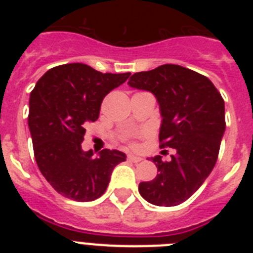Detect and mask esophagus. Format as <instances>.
Masks as SVG:
<instances>
[{
	"instance_id": "esophagus-1",
	"label": "esophagus",
	"mask_w": 253,
	"mask_h": 253,
	"mask_svg": "<svg viewBox=\"0 0 253 253\" xmlns=\"http://www.w3.org/2000/svg\"><path fill=\"white\" fill-rule=\"evenodd\" d=\"M128 160L130 161V162H140V161H142V158L140 157H138V156H133V154H129L128 156Z\"/></svg>"
}]
</instances>
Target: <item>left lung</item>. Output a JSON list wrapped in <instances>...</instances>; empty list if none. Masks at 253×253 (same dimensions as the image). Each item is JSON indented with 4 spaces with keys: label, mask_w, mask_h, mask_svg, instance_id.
<instances>
[{
    "label": "left lung",
    "mask_w": 253,
    "mask_h": 253,
    "mask_svg": "<svg viewBox=\"0 0 253 253\" xmlns=\"http://www.w3.org/2000/svg\"><path fill=\"white\" fill-rule=\"evenodd\" d=\"M128 84L153 93L160 104L161 148H173L171 161L152 157L158 169L140 182L139 194L158 207L186 202L210 175L225 130L224 100L213 82L177 64L134 73Z\"/></svg>",
    "instance_id": "left-lung-1"
}]
</instances>
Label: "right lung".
<instances>
[{"mask_svg":"<svg viewBox=\"0 0 253 253\" xmlns=\"http://www.w3.org/2000/svg\"><path fill=\"white\" fill-rule=\"evenodd\" d=\"M130 73H101L84 63L50 68L29 100V129L42 175L53 189L76 202H92L105 193L111 172L125 153L104 149L99 157L84 152L86 125L97 120L105 96Z\"/></svg>","mask_w":253,"mask_h":253,"instance_id":"add662e5","label":"right lung"}]
</instances>
